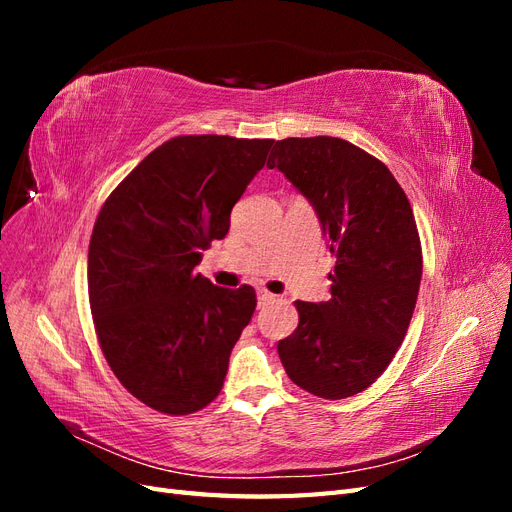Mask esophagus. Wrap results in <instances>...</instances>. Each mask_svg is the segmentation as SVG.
Returning <instances> with one entry per match:
<instances>
[{"mask_svg":"<svg viewBox=\"0 0 512 512\" xmlns=\"http://www.w3.org/2000/svg\"><path fill=\"white\" fill-rule=\"evenodd\" d=\"M275 301V294L267 292V290H258V307H265L269 303Z\"/></svg>","mask_w":512,"mask_h":512,"instance_id":"1","label":"esophagus"}]
</instances>
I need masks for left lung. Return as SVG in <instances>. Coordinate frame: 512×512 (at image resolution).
Instances as JSON below:
<instances>
[{
  "label": "left lung",
  "instance_id": "8db88e82",
  "mask_svg": "<svg viewBox=\"0 0 512 512\" xmlns=\"http://www.w3.org/2000/svg\"><path fill=\"white\" fill-rule=\"evenodd\" d=\"M267 166L309 200L335 256L331 299L294 303L299 327L277 352L307 393L352 397L389 367L414 314L423 254L410 200L389 168L344 138H284Z\"/></svg>",
  "mask_w": 512,
  "mask_h": 512
}]
</instances>
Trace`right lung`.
<instances>
[{
	"instance_id": "1",
	"label": "right lung",
	"mask_w": 512,
	"mask_h": 512,
	"mask_svg": "<svg viewBox=\"0 0 512 512\" xmlns=\"http://www.w3.org/2000/svg\"><path fill=\"white\" fill-rule=\"evenodd\" d=\"M275 141L175 136L106 198L89 241L87 284L98 342L145 406L192 414L220 395L256 292L194 273L230 228V211Z\"/></svg>"
}]
</instances>
